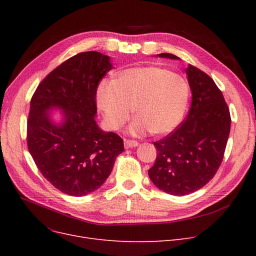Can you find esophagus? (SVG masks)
Listing matches in <instances>:
<instances>
[{
    "mask_svg": "<svg viewBox=\"0 0 256 256\" xmlns=\"http://www.w3.org/2000/svg\"><path fill=\"white\" fill-rule=\"evenodd\" d=\"M138 142L134 140H124V147L126 148H132V147L138 146Z\"/></svg>",
    "mask_w": 256,
    "mask_h": 256,
    "instance_id": "34e87169",
    "label": "esophagus"
}]
</instances>
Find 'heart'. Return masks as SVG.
<instances>
[{"mask_svg":"<svg viewBox=\"0 0 256 256\" xmlns=\"http://www.w3.org/2000/svg\"><path fill=\"white\" fill-rule=\"evenodd\" d=\"M188 100L184 78L156 66L126 70L115 80H102L98 89V104L112 130L122 128L132 109L137 118L128 130L134 136L172 132L182 122Z\"/></svg>","mask_w":256,"mask_h":256,"instance_id":"heart-1","label":"heart"}]
</instances>
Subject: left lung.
Wrapping results in <instances>:
<instances>
[{
    "mask_svg": "<svg viewBox=\"0 0 256 256\" xmlns=\"http://www.w3.org/2000/svg\"><path fill=\"white\" fill-rule=\"evenodd\" d=\"M160 58L178 60L163 52ZM192 91L190 112L180 126L154 142L158 154L148 176L170 195L191 194L206 186L218 171L230 132V114L214 80L197 67L186 68Z\"/></svg>",
    "mask_w": 256,
    "mask_h": 256,
    "instance_id": "left-lung-1",
    "label": "left lung"
}]
</instances>
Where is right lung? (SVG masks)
Listing matches in <instances>:
<instances>
[{
    "mask_svg": "<svg viewBox=\"0 0 256 256\" xmlns=\"http://www.w3.org/2000/svg\"><path fill=\"white\" fill-rule=\"evenodd\" d=\"M112 68L109 56L80 52L50 72L32 96L29 152L44 178L67 195L98 190L124 150V140L100 130L96 121L98 86ZM55 108L62 111L60 124L49 113Z\"/></svg>",
    "mask_w": 256,
    "mask_h": 256,
    "instance_id": "1",
    "label": "right lung"
}]
</instances>
